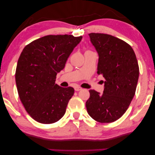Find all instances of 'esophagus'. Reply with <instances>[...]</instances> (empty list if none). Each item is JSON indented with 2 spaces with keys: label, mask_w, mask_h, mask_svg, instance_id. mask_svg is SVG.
Wrapping results in <instances>:
<instances>
[{
  "label": "esophagus",
  "mask_w": 155,
  "mask_h": 155,
  "mask_svg": "<svg viewBox=\"0 0 155 155\" xmlns=\"http://www.w3.org/2000/svg\"><path fill=\"white\" fill-rule=\"evenodd\" d=\"M82 90V88L80 87H75V91H80Z\"/></svg>",
  "instance_id": "1"
}]
</instances>
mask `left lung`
Segmentation results:
<instances>
[{
  "label": "left lung",
  "instance_id": "1",
  "mask_svg": "<svg viewBox=\"0 0 155 155\" xmlns=\"http://www.w3.org/2000/svg\"><path fill=\"white\" fill-rule=\"evenodd\" d=\"M88 35L99 56L97 73L105 81L102 94L89 91L86 107L98 122H113L125 113L135 95L139 74L137 60L132 47L123 40L104 34Z\"/></svg>",
  "mask_w": 155,
  "mask_h": 155
}]
</instances>
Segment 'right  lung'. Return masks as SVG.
I'll return each instance as SVG.
<instances>
[{
	"instance_id": "add662e5",
	"label": "right lung",
	"mask_w": 155,
	"mask_h": 155,
	"mask_svg": "<svg viewBox=\"0 0 155 155\" xmlns=\"http://www.w3.org/2000/svg\"><path fill=\"white\" fill-rule=\"evenodd\" d=\"M82 38L71 35H46L22 50L15 75L17 90L25 110L38 122L55 123L65 114L74 88L60 87L55 78Z\"/></svg>"
}]
</instances>
